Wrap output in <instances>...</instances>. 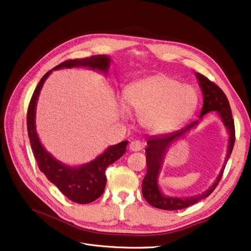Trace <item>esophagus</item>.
I'll return each instance as SVG.
<instances>
[{"label": "esophagus", "instance_id": "1", "mask_svg": "<svg viewBox=\"0 0 251 251\" xmlns=\"http://www.w3.org/2000/svg\"><path fill=\"white\" fill-rule=\"evenodd\" d=\"M129 148H130L131 151H139L142 150L143 144L139 140H133V141L130 142Z\"/></svg>", "mask_w": 251, "mask_h": 251}]
</instances>
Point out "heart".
I'll return each instance as SVG.
<instances>
[{
    "instance_id": "b5f03b06",
    "label": "heart",
    "mask_w": 251,
    "mask_h": 251,
    "mask_svg": "<svg viewBox=\"0 0 251 251\" xmlns=\"http://www.w3.org/2000/svg\"><path fill=\"white\" fill-rule=\"evenodd\" d=\"M125 99L129 107L140 114L141 124L156 134L169 133L182 125L192 116L199 102L192 86L165 74H154L131 83L125 90Z\"/></svg>"
}]
</instances>
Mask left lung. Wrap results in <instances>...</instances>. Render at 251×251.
Segmentation results:
<instances>
[{
  "instance_id": "obj_1",
  "label": "left lung",
  "mask_w": 251,
  "mask_h": 251,
  "mask_svg": "<svg viewBox=\"0 0 251 251\" xmlns=\"http://www.w3.org/2000/svg\"><path fill=\"white\" fill-rule=\"evenodd\" d=\"M196 78L199 79L200 86L201 87V91L203 94V105L201 112V119L207 114L208 112L217 111L222 121L227 128L229 132V144H228V152L225 161V165L223 166L221 172L212 185L206 191L197 194L190 197H171L164 195L157 184V177L160 174V170L162 168L164 155L172 144L173 141L177 140L179 137H182L187 131L199 124V120H196L184 128L174 131L172 133L161 134V135H153L149 138L148 148L146 150L147 153V175L144 176L142 181V194L146 201L152 206L157 207L160 209L165 210H177L186 208L196 202L201 201L210 195L216 187L223 176L224 169H225L226 163L229 160L231 152L233 151V147L235 143V126L234 120L232 117V112L230 108L229 100L224 94V91L213 81H210L208 78L203 76L201 73H196Z\"/></svg>"
}]
</instances>
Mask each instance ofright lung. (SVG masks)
Instances as JSON below:
<instances>
[{
  "label": "right lung",
  "instance_id": "obj_1",
  "mask_svg": "<svg viewBox=\"0 0 251 251\" xmlns=\"http://www.w3.org/2000/svg\"><path fill=\"white\" fill-rule=\"evenodd\" d=\"M111 58L105 55L91 56L90 58L67 60L54 69L47 72L34 89L27 110V131L30 146L39 170L49 181L59 188L68 199L76 203L85 204L98 200L104 191L107 177L105 170L125 153L128 141H122L111 146L96 160L77 168L68 167L52 157L42 146L35 130V109L39 92L48 76L55 69L87 67L107 73Z\"/></svg>",
  "mask_w": 251,
  "mask_h": 251
}]
</instances>
